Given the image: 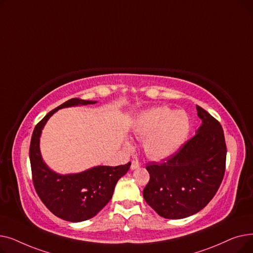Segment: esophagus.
I'll list each match as a JSON object with an SVG mask.
<instances>
[{
    "mask_svg": "<svg viewBox=\"0 0 253 253\" xmlns=\"http://www.w3.org/2000/svg\"><path fill=\"white\" fill-rule=\"evenodd\" d=\"M139 166H140V163L138 161H132L130 168H131V170H135V169L139 168Z\"/></svg>",
    "mask_w": 253,
    "mask_h": 253,
    "instance_id": "esophagus-1",
    "label": "esophagus"
}]
</instances>
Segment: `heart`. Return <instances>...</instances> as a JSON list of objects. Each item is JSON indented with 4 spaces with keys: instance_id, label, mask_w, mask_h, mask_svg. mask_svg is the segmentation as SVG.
Segmentation results:
<instances>
[{
    "instance_id": "1",
    "label": "heart",
    "mask_w": 253,
    "mask_h": 253,
    "mask_svg": "<svg viewBox=\"0 0 253 253\" xmlns=\"http://www.w3.org/2000/svg\"><path fill=\"white\" fill-rule=\"evenodd\" d=\"M190 130L189 115L167 106L142 112L133 125L134 134L144 139V152L153 160H163L174 155L187 141Z\"/></svg>"
}]
</instances>
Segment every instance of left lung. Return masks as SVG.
I'll return each instance as SVG.
<instances>
[{
  "mask_svg": "<svg viewBox=\"0 0 253 253\" xmlns=\"http://www.w3.org/2000/svg\"><path fill=\"white\" fill-rule=\"evenodd\" d=\"M202 124L196 134L161 163H149L150 181L143 198L157 213L169 219L191 216L216 194L225 171V145L219 122L197 105Z\"/></svg>",
  "mask_w": 253,
  "mask_h": 253,
  "instance_id": "1",
  "label": "left lung"
}]
</instances>
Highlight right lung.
<instances>
[{"label":"right lung","instance_id":"right-lung-1","mask_svg":"<svg viewBox=\"0 0 253 253\" xmlns=\"http://www.w3.org/2000/svg\"><path fill=\"white\" fill-rule=\"evenodd\" d=\"M96 101L72 98L48 113L34 129L30 160L36 192L45 206L57 217L84 221L95 216L113 197L118 180L127 173L131 163L120 166H95L80 173L58 174L51 170L40 152V137L49 118L63 108L94 104Z\"/></svg>","mask_w":253,"mask_h":253}]
</instances>
